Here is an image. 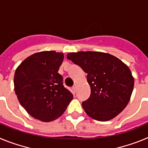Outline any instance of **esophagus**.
Wrapping results in <instances>:
<instances>
[{"mask_svg":"<svg viewBox=\"0 0 148 148\" xmlns=\"http://www.w3.org/2000/svg\"><path fill=\"white\" fill-rule=\"evenodd\" d=\"M73 90H75V91H76V90H77V85H76V84H75V85L73 86Z\"/></svg>","mask_w":148,"mask_h":148,"instance_id":"esophagus-1","label":"esophagus"}]
</instances>
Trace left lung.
Here are the masks:
<instances>
[{
    "label": "left lung",
    "mask_w": 148,
    "mask_h": 148,
    "mask_svg": "<svg viewBox=\"0 0 148 148\" xmlns=\"http://www.w3.org/2000/svg\"><path fill=\"white\" fill-rule=\"evenodd\" d=\"M67 58L87 73L90 96L82 102L87 115L97 121H109L127 105L134 87L130 70L118 58L101 52H77Z\"/></svg>",
    "instance_id": "1"
}]
</instances>
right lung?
Instances as JSON below:
<instances>
[{
	"label": "right lung",
	"mask_w": 148,
	"mask_h": 148,
	"mask_svg": "<svg viewBox=\"0 0 148 148\" xmlns=\"http://www.w3.org/2000/svg\"><path fill=\"white\" fill-rule=\"evenodd\" d=\"M64 60L62 53L44 51L29 56L17 67L14 76L18 101L33 118L54 121L66 110L73 98L63 85L58 73Z\"/></svg>",
	"instance_id": "right-lung-1"
}]
</instances>
